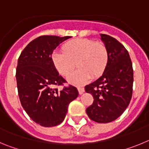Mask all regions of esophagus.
Masks as SVG:
<instances>
[{
    "mask_svg": "<svg viewBox=\"0 0 149 149\" xmlns=\"http://www.w3.org/2000/svg\"><path fill=\"white\" fill-rule=\"evenodd\" d=\"M77 90H78L79 94H80V95L83 94V93H84V88L80 87V86H79V87H77Z\"/></svg>",
    "mask_w": 149,
    "mask_h": 149,
    "instance_id": "esophagus-1",
    "label": "esophagus"
}]
</instances>
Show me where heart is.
<instances>
[{"label": "heart", "instance_id": "b5f03b06", "mask_svg": "<svg viewBox=\"0 0 149 149\" xmlns=\"http://www.w3.org/2000/svg\"><path fill=\"white\" fill-rule=\"evenodd\" d=\"M63 52L54 51L51 62L56 72L68 77L76 65L78 69L68 78V82L82 86L90 77H101L108 65L110 54L106 45L91 39H76L62 46Z\"/></svg>", "mask_w": 149, "mask_h": 149}]
</instances>
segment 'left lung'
I'll list each match as a JSON object with an SVG mask.
<instances>
[{
    "label": "left lung",
    "mask_w": 149,
    "mask_h": 149,
    "mask_svg": "<svg viewBox=\"0 0 149 149\" xmlns=\"http://www.w3.org/2000/svg\"><path fill=\"white\" fill-rule=\"evenodd\" d=\"M101 37L108 48L110 59L102 76L85 86V91L94 98L86 111L91 120L108 123L120 116L130 104L134 71L128 51L123 45L109 35L101 34Z\"/></svg>",
    "instance_id": "left-lung-1"
}]
</instances>
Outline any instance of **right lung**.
I'll use <instances>...</instances> for the list:
<instances>
[{"label":"right lung","instance_id":"right-lung-1","mask_svg":"<svg viewBox=\"0 0 149 149\" xmlns=\"http://www.w3.org/2000/svg\"><path fill=\"white\" fill-rule=\"evenodd\" d=\"M71 37L41 36L26 46L18 60L15 77L22 106L30 119L43 127L63 122L68 104L78 96L77 88L72 85L61 91L54 88L66 81L54 67L51 54Z\"/></svg>","mask_w":149,"mask_h":149}]
</instances>
